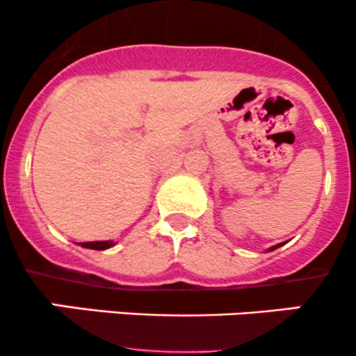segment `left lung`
Masks as SVG:
<instances>
[{"instance_id":"1","label":"left lung","mask_w":356,"mask_h":356,"mask_svg":"<svg viewBox=\"0 0 356 356\" xmlns=\"http://www.w3.org/2000/svg\"><path fill=\"white\" fill-rule=\"evenodd\" d=\"M281 245H277V246H274V248H270V250H275V248H279Z\"/></svg>"}]
</instances>
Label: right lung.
Listing matches in <instances>:
<instances>
[{
	"label": "right lung",
	"instance_id": "add662e5",
	"mask_svg": "<svg viewBox=\"0 0 356 356\" xmlns=\"http://www.w3.org/2000/svg\"><path fill=\"white\" fill-rule=\"evenodd\" d=\"M81 246L84 248H91V250H106V248L113 246L111 241H89V243H79Z\"/></svg>",
	"mask_w": 356,
	"mask_h": 356
}]
</instances>
